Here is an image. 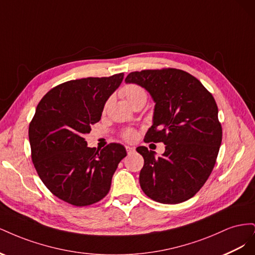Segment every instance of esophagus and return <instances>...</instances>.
I'll return each instance as SVG.
<instances>
[{
    "label": "esophagus",
    "instance_id": "obj_1",
    "mask_svg": "<svg viewBox=\"0 0 255 255\" xmlns=\"http://www.w3.org/2000/svg\"><path fill=\"white\" fill-rule=\"evenodd\" d=\"M126 149H127V152H128V154H129V153H133L134 151H135V148H133V146H126Z\"/></svg>",
    "mask_w": 255,
    "mask_h": 255
}]
</instances>
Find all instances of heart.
I'll list each match as a JSON object with an SVG mask.
<instances>
[{
    "instance_id": "heart-1",
    "label": "heart",
    "mask_w": 255,
    "mask_h": 255,
    "mask_svg": "<svg viewBox=\"0 0 255 255\" xmlns=\"http://www.w3.org/2000/svg\"><path fill=\"white\" fill-rule=\"evenodd\" d=\"M122 96L127 99V101L130 105H135L136 103L139 102H146V98H148V95H146V91L139 86V85L136 84H128L121 90ZM136 134L133 129H128L123 133V138L127 140H133L135 138Z\"/></svg>"
}]
</instances>
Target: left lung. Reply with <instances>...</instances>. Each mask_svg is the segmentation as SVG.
Returning <instances> with one entry per match:
<instances>
[{"label":"left lung","instance_id":"obj_1","mask_svg":"<svg viewBox=\"0 0 255 255\" xmlns=\"http://www.w3.org/2000/svg\"><path fill=\"white\" fill-rule=\"evenodd\" d=\"M126 83L139 85L155 103L144 141L165 143L161 156L145 146L136 149L144 159L142 191L159 203L186 201L212 173L221 144L214 97L195 76L173 68L130 72Z\"/></svg>","mask_w":255,"mask_h":255}]
</instances>
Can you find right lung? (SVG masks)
<instances>
[{"mask_svg": "<svg viewBox=\"0 0 255 255\" xmlns=\"http://www.w3.org/2000/svg\"><path fill=\"white\" fill-rule=\"evenodd\" d=\"M123 75L66 82L51 89L37 106L28 128L33 163L47 188L67 203L86 206L102 200L127 156L120 143L97 150L84 138L101 119Z\"/></svg>", "mask_w": 255, "mask_h": 255, "instance_id": "obj_1", "label": "right lung"}]
</instances>
